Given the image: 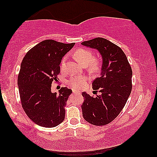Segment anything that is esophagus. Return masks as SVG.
Segmentation results:
<instances>
[{"label":"esophagus","instance_id":"1","mask_svg":"<svg viewBox=\"0 0 157 157\" xmlns=\"http://www.w3.org/2000/svg\"><path fill=\"white\" fill-rule=\"evenodd\" d=\"M73 93L77 94H80V91H77V90H76V89H73Z\"/></svg>","mask_w":157,"mask_h":157}]
</instances>
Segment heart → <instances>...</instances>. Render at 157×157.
<instances>
[{
    "mask_svg": "<svg viewBox=\"0 0 157 157\" xmlns=\"http://www.w3.org/2000/svg\"><path fill=\"white\" fill-rule=\"evenodd\" d=\"M75 59L79 63L84 66V65H88L89 63V67L92 70H96L99 66V60L97 59L93 58V54L90 50L88 49H78L74 52V55ZM66 58L64 57L61 60V68H63L65 63H66ZM68 83L74 88H81L85 84V78L83 76H72L69 79Z\"/></svg>",
    "mask_w": 157,
    "mask_h": 157,
    "instance_id": "b5f03b06",
    "label": "heart"
}]
</instances>
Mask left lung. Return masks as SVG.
Returning <instances> with one entry per match:
<instances>
[{"label":"left lung","mask_w":157,"mask_h":157,"mask_svg":"<svg viewBox=\"0 0 157 157\" xmlns=\"http://www.w3.org/2000/svg\"><path fill=\"white\" fill-rule=\"evenodd\" d=\"M81 44L97 50L102 59L100 76L92 82L93 89L100 94L93 97L82 92L83 117L92 125H107L119 115L131 94V67L122 49L106 39L97 37Z\"/></svg>","instance_id":"1"}]
</instances>
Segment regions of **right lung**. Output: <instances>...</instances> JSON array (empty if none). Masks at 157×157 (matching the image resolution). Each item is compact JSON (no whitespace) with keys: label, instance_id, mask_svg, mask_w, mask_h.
Listing matches in <instances>:
<instances>
[{"label":"right lung","instance_id":"add662e5","mask_svg":"<svg viewBox=\"0 0 157 157\" xmlns=\"http://www.w3.org/2000/svg\"><path fill=\"white\" fill-rule=\"evenodd\" d=\"M75 43L44 40L29 50L21 64L18 86L21 105L26 115L36 125L53 128L65 119V106L72 90L62 87L58 94L51 91L57 81L63 56Z\"/></svg>","mask_w":157,"mask_h":157}]
</instances>
